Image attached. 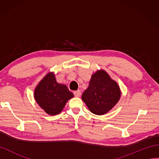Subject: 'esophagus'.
<instances>
[{"label": "esophagus", "instance_id": "1", "mask_svg": "<svg viewBox=\"0 0 159 159\" xmlns=\"http://www.w3.org/2000/svg\"><path fill=\"white\" fill-rule=\"evenodd\" d=\"M74 96H75V97H80V96H81V92H80V90H77V91H75V92H74Z\"/></svg>", "mask_w": 159, "mask_h": 159}]
</instances>
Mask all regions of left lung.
Wrapping results in <instances>:
<instances>
[{
	"mask_svg": "<svg viewBox=\"0 0 159 159\" xmlns=\"http://www.w3.org/2000/svg\"><path fill=\"white\" fill-rule=\"evenodd\" d=\"M121 90L116 81L104 70L92 74L82 100L92 113L104 115L112 109L120 99Z\"/></svg>",
	"mask_w": 159,
	"mask_h": 159,
	"instance_id": "1",
	"label": "left lung"
}]
</instances>
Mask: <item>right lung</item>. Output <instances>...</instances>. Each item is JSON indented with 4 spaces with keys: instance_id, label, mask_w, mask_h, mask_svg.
<instances>
[{
    "instance_id": "obj_1",
    "label": "right lung",
    "mask_w": 159,
    "mask_h": 159,
    "mask_svg": "<svg viewBox=\"0 0 159 159\" xmlns=\"http://www.w3.org/2000/svg\"><path fill=\"white\" fill-rule=\"evenodd\" d=\"M73 97L74 93L65 84L57 82L53 72L46 74L34 91V98L38 105L51 116L59 114Z\"/></svg>"
}]
</instances>
